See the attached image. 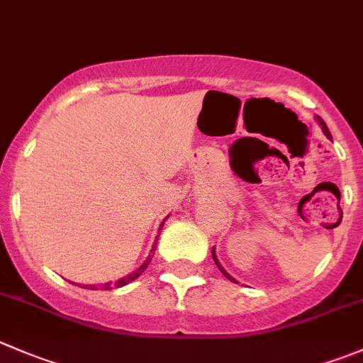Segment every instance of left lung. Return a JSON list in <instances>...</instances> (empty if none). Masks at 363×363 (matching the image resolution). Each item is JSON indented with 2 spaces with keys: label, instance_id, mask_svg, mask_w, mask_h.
<instances>
[{
  "label": "left lung",
  "instance_id": "8db88e82",
  "mask_svg": "<svg viewBox=\"0 0 363 363\" xmlns=\"http://www.w3.org/2000/svg\"><path fill=\"white\" fill-rule=\"evenodd\" d=\"M319 124H321V128H323V131H325V135H326V136H328V138H332V136H330V131H328V128H326V125H325V122H323V121H321V118H319ZM213 259H214V262H216V266H218V267H220V271H221V273H223V275H225V277H227V279H228V280H232V282H235V280H234V279H232V277H230V275H228L227 271H225V269H223V267H221V266H220V264H218V259H216V255H214V248H213Z\"/></svg>",
  "mask_w": 363,
  "mask_h": 363
}]
</instances>
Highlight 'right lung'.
Segmentation results:
<instances>
[{
	"label": "right lung",
	"instance_id": "obj_1",
	"mask_svg": "<svg viewBox=\"0 0 363 363\" xmlns=\"http://www.w3.org/2000/svg\"><path fill=\"white\" fill-rule=\"evenodd\" d=\"M161 227H163V225H161ZM154 250H156V246H154V248H152V252H154ZM152 257H154V255H149V257H147L145 262H143L142 266H140L138 269L135 271V273H131V275L124 277V279L118 280V282H115V284H103V286H101V289H103V291H110V289H113V287H122V286H128V284H131L133 280L138 279V277L142 275L143 271L147 269V266H149V264H150V260H152ZM81 287H84V289H97L96 286H81Z\"/></svg>",
	"mask_w": 363,
	"mask_h": 363
}]
</instances>
